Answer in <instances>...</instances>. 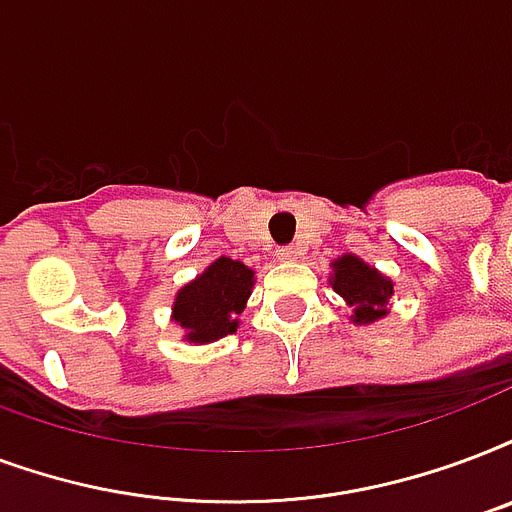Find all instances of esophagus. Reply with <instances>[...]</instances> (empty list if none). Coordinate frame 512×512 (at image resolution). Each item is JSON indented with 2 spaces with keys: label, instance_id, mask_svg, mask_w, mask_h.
Returning a JSON list of instances; mask_svg holds the SVG:
<instances>
[{
  "label": "esophagus",
  "instance_id": "34e87169",
  "mask_svg": "<svg viewBox=\"0 0 512 512\" xmlns=\"http://www.w3.org/2000/svg\"><path fill=\"white\" fill-rule=\"evenodd\" d=\"M276 255H279V260H282V263H295L300 252L295 247H282L279 252H276Z\"/></svg>",
  "mask_w": 512,
  "mask_h": 512
}]
</instances>
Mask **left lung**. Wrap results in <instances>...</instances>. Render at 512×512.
I'll return each mask as SVG.
<instances>
[{
  "label": "left lung",
  "mask_w": 512,
  "mask_h": 512,
  "mask_svg": "<svg viewBox=\"0 0 512 512\" xmlns=\"http://www.w3.org/2000/svg\"><path fill=\"white\" fill-rule=\"evenodd\" d=\"M330 268H333L330 287L349 306V319L354 325H373L378 319L389 317L392 311L389 300L395 295V282L386 273L351 252L335 257Z\"/></svg>",
  "instance_id": "8db88e82"
}]
</instances>
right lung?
I'll use <instances>...</instances> for the list:
<instances>
[{
  "label": "right lung",
  "mask_w": 512,
  "mask_h": 512,
  "mask_svg": "<svg viewBox=\"0 0 512 512\" xmlns=\"http://www.w3.org/2000/svg\"><path fill=\"white\" fill-rule=\"evenodd\" d=\"M255 287V271L241 260L217 257L193 282L179 287L171 306V322L182 341L204 346L239 330V314Z\"/></svg>",
  "instance_id": "obj_1"
}]
</instances>
